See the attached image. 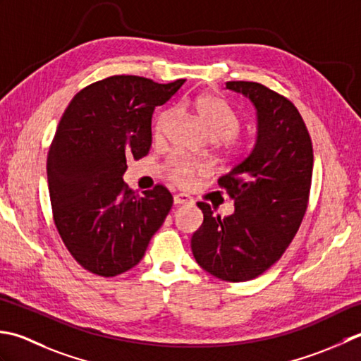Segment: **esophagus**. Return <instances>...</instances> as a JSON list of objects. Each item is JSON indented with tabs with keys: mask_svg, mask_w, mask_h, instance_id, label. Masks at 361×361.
Masks as SVG:
<instances>
[{
	"mask_svg": "<svg viewBox=\"0 0 361 361\" xmlns=\"http://www.w3.org/2000/svg\"><path fill=\"white\" fill-rule=\"evenodd\" d=\"M193 202V197L187 193H178L174 195V204L176 205H183V204H191Z\"/></svg>",
	"mask_w": 361,
	"mask_h": 361,
	"instance_id": "obj_1",
	"label": "esophagus"
}]
</instances>
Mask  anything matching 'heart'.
Wrapping results in <instances>:
<instances>
[{
	"label": "heart",
	"mask_w": 361,
	"mask_h": 361,
	"mask_svg": "<svg viewBox=\"0 0 361 361\" xmlns=\"http://www.w3.org/2000/svg\"><path fill=\"white\" fill-rule=\"evenodd\" d=\"M182 107L193 114L197 123L201 124L205 135H207L212 142H223L224 140L232 152H240L243 149V145L233 140V135L237 134L240 129L238 115L235 114L232 107L227 104L223 98H219L218 94L201 93L197 94L196 98L183 102ZM173 118V110H161L157 115L156 123H154V137L157 140L164 138L168 129L171 126ZM204 171L205 166L195 164V161L171 160L170 164L171 179L179 183L187 182L190 178H193L196 174H202Z\"/></svg>",
	"instance_id": "obj_1"
}]
</instances>
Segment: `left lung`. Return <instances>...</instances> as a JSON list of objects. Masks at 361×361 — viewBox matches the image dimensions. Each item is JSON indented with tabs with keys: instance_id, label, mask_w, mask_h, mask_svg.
I'll list each match as a JSON object with an SVG mask.
<instances>
[{
	"instance_id": "8db88e82",
	"label": "left lung",
	"mask_w": 361,
	"mask_h": 361,
	"mask_svg": "<svg viewBox=\"0 0 361 361\" xmlns=\"http://www.w3.org/2000/svg\"><path fill=\"white\" fill-rule=\"evenodd\" d=\"M226 88L252 102L257 137L245 160L218 183L235 205L229 216H215L197 202L202 226L191 237V251L202 269L221 281L246 282L281 259L307 210L313 148L299 110L268 87L232 80Z\"/></svg>"
}]
</instances>
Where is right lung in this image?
Instances as JSON below:
<instances>
[{"label": "right lung", "instance_id": "right-lung-1", "mask_svg": "<svg viewBox=\"0 0 361 361\" xmlns=\"http://www.w3.org/2000/svg\"><path fill=\"white\" fill-rule=\"evenodd\" d=\"M185 82L112 76L71 99L48 152V187L59 235L80 267L114 277L143 259L171 210L165 187L137 196L123 180L128 159L149 152L154 109Z\"/></svg>", "mask_w": 361, "mask_h": 361}]
</instances>
